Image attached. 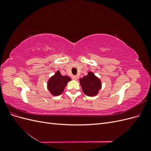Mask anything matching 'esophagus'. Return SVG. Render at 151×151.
<instances>
[{
  "label": "esophagus",
  "mask_w": 151,
  "mask_h": 151,
  "mask_svg": "<svg viewBox=\"0 0 151 151\" xmlns=\"http://www.w3.org/2000/svg\"><path fill=\"white\" fill-rule=\"evenodd\" d=\"M72 78L74 79V80H77L78 79V78H79V76H73L72 77Z\"/></svg>",
  "instance_id": "1"
}]
</instances>
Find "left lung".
<instances>
[{"mask_svg": "<svg viewBox=\"0 0 151 151\" xmlns=\"http://www.w3.org/2000/svg\"><path fill=\"white\" fill-rule=\"evenodd\" d=\"M79 82L84 93L91 97L96 96L102 86L101 80L92 72H89L88 75L81 78Z\"/></svg>", "mask_w": 151, "mask_h": 151, "instance_id": "obj_1", "label": "left lung"}]
</instances>
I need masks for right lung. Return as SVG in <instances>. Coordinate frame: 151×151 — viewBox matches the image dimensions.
I'll use <instances>...</instances> for the list:
<instances>
[{"label": "right lung", "mask_w": 151, "mask_h": 151, "mask_svg": "<svg viewBox=\"0 0 151 151\" xmlns=\"http://www.w3.org/2000/svg\"><path fill=\"white\" fill-rule=\"evenodd\" d=\"M70 81V77L67 76H62L58 70L48 81L47 88L51 94L57 96L62 93L67 83Z\"/></svg>", "instance_id": "right-lung-1"}]
</instances>
